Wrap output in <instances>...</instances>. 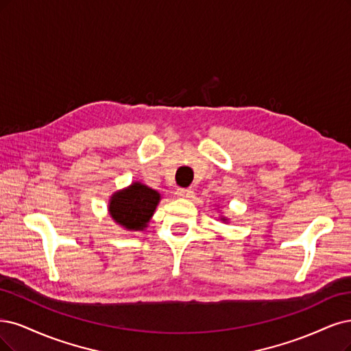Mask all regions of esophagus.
Returning a JSON list of instances; mask_svg holds the SVG:
<instances>
[{
  "label": "esophagus",
  "mask_w": 351,
  "mask_h": 351,
  "mask_svg": "<svg viewBox=\"0 0 351 351\" xmlns=\"http://www.w3.org/2000/svg\"><path fill=\"white\" fill-rule=\"evenodd\" d=\"M177 196L181 199H191L195 196V191L193 189H177Z\"/></svg>",
  "instance_id": "esophagus-1"
}]
</instances>
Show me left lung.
I'll use <instances>...</instances> for the list:
<instances>
[{"mask_svg": "<svg viewBox=\"0 0 351 351\" xmlns=\"http://www.w3.org/2000/svg\"><path fill=\"white\" fill-rule=\"evenodd\" d=\"M219 219H221V221H223V222H228V219H226V217H225V216H221V217H219Z\"/></svg>", "mask_w": 351, "mask_h": 351, "instance_id": "obj_1", "label": "left lung"}]
</instances>
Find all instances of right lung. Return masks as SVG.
<instances>
[{
    "instance_id": "1",
    "label": "right lung",
    "mask_w": 351,
    "mask_h": 351,
    "mask_svg": "<svg viewBox=\"0 0 351 351\" xmlns=\"http://www.w3.org/2000/svg\"><path fill=\"white\" fill-rule=\"evenodd\" d=\"M160 200V191L141 181H134L130 186L113 193L108 199L107 210L113 222L126 231H143L148 228Z\"/></svg>"
}]
</instances>
